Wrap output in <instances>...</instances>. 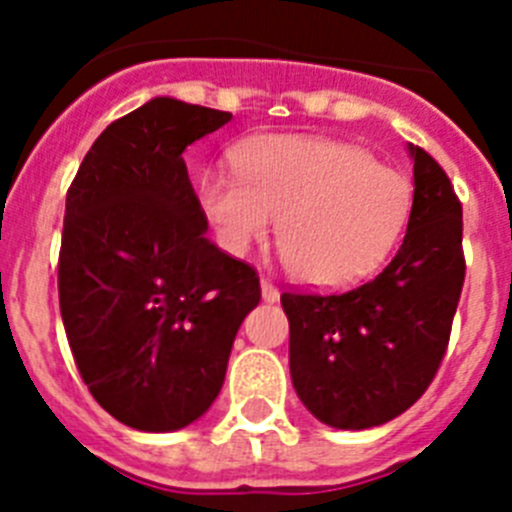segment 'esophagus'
Returning <instances> with one entry per match:
<instances>
[{
  "label": "esophagus",
  "instance_id": "obj_1",
  "mask_svg": "<svg viewBox=\"0 0 512 512\" xmlns=\"http://www.w3.org/2000/svg\"><path fill=\"white\" fill-rule=\"evenodd\" d=\"M261 297H264L266 302H277L279 300V289L274 287V282L266 277H261Z\"/></svg>",
  "mask_w": 512,
  "mask_h": 512
}]
</instances>
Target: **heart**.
Returning <instances> with one entry per match:
<instances>
[{"instance_id":"heart-1","label":"heart","mask_w":512,"mask_h":512,"mask_svg":"<svg viewBox=\"0 0 512 512\" xmlns=\"http://www.w3.org/2000/svg\"><path fill=\"white\" fill-rule=\"evenodd\" d=\"M233 171H207L200 205L217 243L233 256L266 241L292 277L312 287H346L372 274L413 210L408 176L354 143L264 135L233 151Z\"/></svg>"}]
</instances>
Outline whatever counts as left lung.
<instances>
[{
  "instance_id": "obj_1",
  "label": "left lung",
  "mask_w": 512,
  "mask_h": 512,
  "mask_svg": "<svg viewBox=\"0 0 512 512\" xmlns=\"http://www.w3.org/2000/svg\"><path fill=\"white\" fill-rule=\"evenodd\" d=\"M413 153L408 233L382 274L348 292H284L289 372L320 423L382 425L418 402L449 348L467 261L461 202L436 158Z\"/></svg>"
}]
</instances>
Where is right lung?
<instances>
[{
    "instance_id": "1",
    "label": "right lung",
    "mask_w": 512,
    "mask_h": 512,
    "mask_svg": "<svg viewBox=\"0 0 512 512\" xmlns=\"http://www.w3.org/2000/svg\"><path fill=\"white\" fill-rule=\"evenodd\" d=\"M230 112L156 97L110 122L66 192L58 302L94 400L135 431H179L223 387L259 274L205 238L184 148Z\"/></svg>"
}]
</instances>
